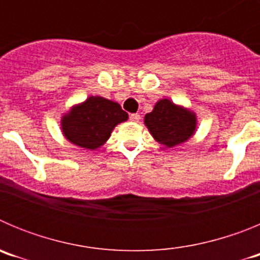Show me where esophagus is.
Here are the masks:
<instances>
[{
    "mask_svg": "<svg viewBox=\"0 0 260 260\" xmlns=\"http://www.w3.org/2000/svg\"><path fill=\"white\" fill-rule=\"evenodd\" d=\"M130 119H132L133 122H139V121H141V116L138 113H133L130 114Z\"/></svg>",
    "mask_w": 260,
    "mask_h": 260,
    "instance_id": "esophagus-1",
    "label": "esophagus"
}]
</instances>
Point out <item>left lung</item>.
<instances>
[{"mask_svg":"<svg viewBox=\"0 0 260 260\" xmlns=\"http://www.w3.org/2000/svg\"><path fill=\"white\" fill-rule=\"evenodd\" d=\"M144 123L158 143L174 147L194 134L197 118L194 113L164 99L157 102L151 113L146 114Z\"/></svg>","mask_w":260,"mask_h":260,"instance_id":"8db88e82","label":"left lung"}]
</instances>
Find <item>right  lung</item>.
<instances>
[{
    "mask_svg": "<svg viewBox=\"0 0 260 260\" xmlns=\"http://www.w3.org/2000/svg\"><path fill=\"white\" fill-rule=\"evenodd\" d=\"M121 105L100 96H91L62 118V130L71 143L87 150L103 146L114 126L127 119Z\"/></svg>",
    "mask_w": 260,
    "mask_h": 260,
    "instance_id": "add662e5",
    "label": "right lung"
}]
</instances>
